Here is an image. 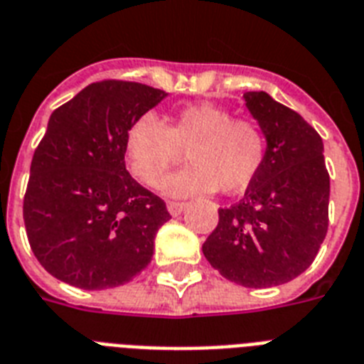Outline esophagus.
<instances>
[{"mask_svg":"<svg viewBox=\"0 0 364 364\" xmlns=\"http://www.w3.org/2000/svg\"><path fill=\"white\" fill-rule=\"evenodd\" d=\"M187 208V203L185 202H168V211L172 217H177V215H181L183 209Z\"/></svg>","mask_w":364,"mask_h":364,"instance_id":"1","label":"esophagus"}]
</instances>
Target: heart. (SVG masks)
Listing matches in <instances>:
<instances>
[{
    "mask_svg": "<svg viewBox=\"0 0 364 364\" xmlns=\"http://www.w3.org/2000/svg\"><path fill=\"white\" fill-rule=\"evenodd\" d=\"M187 151V168L168 176L162 191L172 196H192L220 191L237 194L256 179L267 155V136L250 119H233L226 108L211 102L188 105L162 125L153 115H141L129 127L125 156L132 173L155 185L168 168Z\"/></svg>",
    "mask_w": 364,
    "mask_h": 364,
    "instance_id": "b5f03b06",
    "label": "heart"
}]
</instances>
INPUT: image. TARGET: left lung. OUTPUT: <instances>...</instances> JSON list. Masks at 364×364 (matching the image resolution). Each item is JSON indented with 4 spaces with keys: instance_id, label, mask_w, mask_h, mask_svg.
Segmentation results:
<instances>
[{
    "instance_id": "8db88e82",
    "label": "left lung",
    "mask_w": 364,
    "mask_h": 364,
    "mask_svg": "<svg viewBox=\"0 0 364 364\" xmlns=\"http://www.w3.org/2000/svg\"><path fill=\"white\" fill-rule=\"evenodd\" d=\"M243 99L267 136V155L243 200L218 209L202 250L224 279L271 288L314 262L329 226V173L320 134L297 112L265 91Z\"/></svg>"
}]
</instances>
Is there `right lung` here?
<instances>
[{"label": "right lung", "mask_w": 364, "mask_h": 364, "mask_svg": "<svg viewBox=\"0 0 364 364\" xmlns=\"http://www.w3.org/2000/svg\"><path fill=\"white\" fill-rule=\"evenodd\" d=\"M166 95L138 82L102 80L52 112L23 198L29 245L52 277L106 289L151 262L170 213L127 172L125 136Z\"/></svg>", "instance_id": "right-lung-1"}]
</instances>
